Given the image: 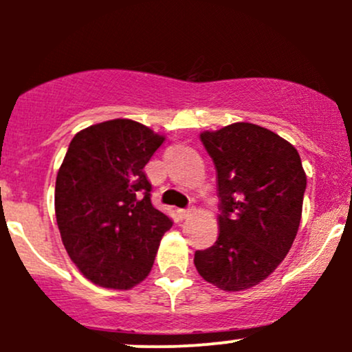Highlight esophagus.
Here are the masks:
<instances>
[{
  "label": "esophagus",
  "mask_w": 352,
  "mask_h": 352,
  "mask_svg": "<svg viewBox=\"0 0 352 352\" xmlns=\"http://www.w3.org/2000/svg\"><path fill=\"white\" fill-rule=\"evenodd\" d=\"M193 212H195V208H193V207L177 210V213H179V217L182 218V220H184V218H188L190 215H193Z\"/></svg>",
  "instance_id": "esophagus-1"
}]
</instances>
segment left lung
Returning <instances> with one entry per match:
<instances>
[{
	"label": "left lung",
	"instance_id": "left-lung-1",
	"mask_svg": "<svg viewBox=\"0 0 352 352\" xmlns=\"http://www.w3.org/2000/svg\"><path fill=\"white\" fill-rule=\"evenodd\" d=\"M217 168V241L195 252L197 272L225 292L263 281L296 238L306 173L292 144L260 125L236 122L201 132Z\"/></svg>",
	"mask_w": 352,
	"mask_h": 352
}]
</instances>
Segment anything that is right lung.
Segmentation results:
<instances>
[{"label":"right lung","instance_id":"add662e5","mask_svg":"<svg viewBox=\"0 0 352 352\" xmlns=\"http://www.w3.org/2000/svg\"><path fill=\"white\" fill-rule=\"evenodd\" d=\"M164 142L129 119L78 132L58 172L56 220L80 273L102 288L129 289L151 273L172 220L151 201L144 167Z\"/></svg>","mask_w":352,"mask_h":352}]
</instances>
